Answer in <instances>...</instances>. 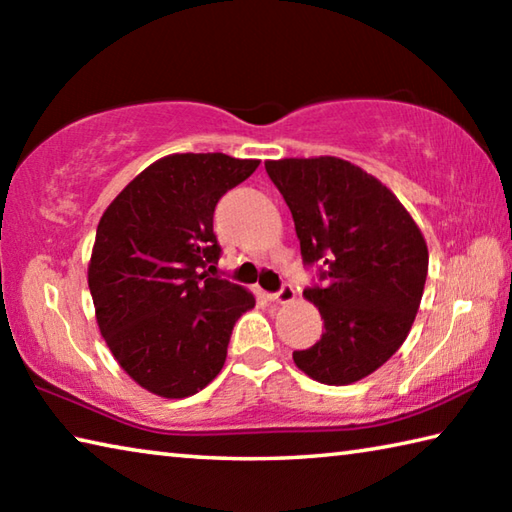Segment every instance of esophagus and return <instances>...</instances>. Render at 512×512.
Listing matches in <instances>:
<instances>
[{
  "mask_svg": "<svg viewBox=\"0 0 512 512\" xmlns=\"http://www.w3.org/2000/svg\"><path fill=\"white\" fill-rule=\"evenodd\" d=\"M268 300L275 302V305H289V302L296 300V289L291 284H284L277 293H268Z\"/></svg>",
  "mask_w": 512,
  "mask_h": 512,
  "instance_id": "obj_1",
  "label": "esophagus"
}]
</instances>
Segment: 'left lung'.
<instances>
[{
    "label": "left lung",
    "mask_w": 512,
    "mask_h": 512,
    "mask_svg": "<svg viewBox=\"0 0 512 512\" xmlns=\"http://www.w3.org/2000/svg\"><path fill=\"white\" fill-rule=\"evenodd\" d=\"M264 167L289 205L302 259L325 266L323 287L305 291L325 332L293 361L320 384H354L409 336L427 282V241L400 198L357 164L320 155Z\"/></svg>",
    "instance_id": "obj_1"
}]
</instances>
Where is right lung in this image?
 <instances>
[{"label":"right lung","mask_w":512,"mask_h":512,"mask_svg":"<svg viewBox=\"0 0 512 512\" xmlns=\"http://www.w3.org/2000/svg\"><path fill=\"white\" fill-rule=\"evenodd\" d=\"M257 167L225 153L164 155L101 216L88 264L94 316L121 370L153 395L203 391L223 368L237 318L255 307L253 293L205 266L221 255L216 203Z\"/></svg>","instance_id":"obj_1"}]
</instances>
